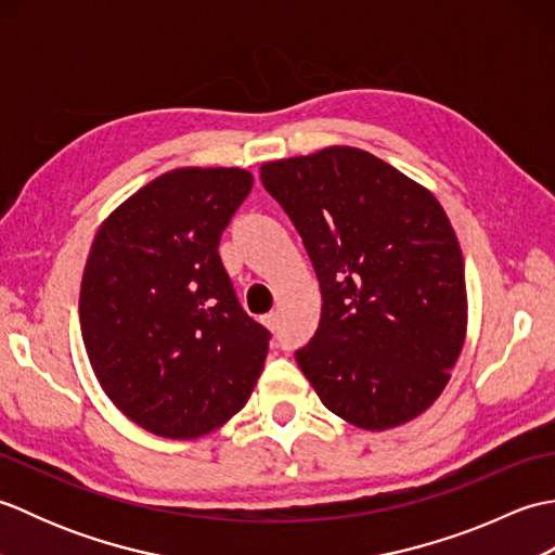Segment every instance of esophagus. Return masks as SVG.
Returning <instances> with one entry per match:
<instances>
[{"instance_id": "obj_1", "label": "esophagus", "mask_w": 555, "mask_h": 555, "mask_svg": "<svg viewBox=\"0 0 555 555\" xmlns=\"http://www.w3.org/2000/svg\"><path fill=\"white\" fill-rule=\"evenodd\" d=\"M264 326L269 328L271 334H276V332H279V314H276V312L267 314V317H264Z\"/></svg>"}]
</instances>
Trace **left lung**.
I'll return each instance as SVG.
<instances>
[{
	"label": "left lung",
	"instance_id": "1",
	"mask_svg": "<svg viewBox=\"0 0 555 555\" xmlns=\"http://www.w3.org/2000/svg\"><path fill=\"white\" fill-rule=\"evenodd\" d=\"M259 176L320 279V326L296 352L317 396L367 431L420 417L467 336L463 250L441 203L350 145L264 162Z\"/></svg>",
	"mask_w": 555,
	"mask_h": 555
}]
</instances>
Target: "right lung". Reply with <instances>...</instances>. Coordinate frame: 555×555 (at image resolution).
I'll list each match as a JSON object with an SVG mask.
<instances>
[{"label": "right lung", "mask_w": 555, "mask_h": 555, "mask_svg": "<svg viewBox=\"0 0 555 555\" xmlns=\"http://www.w3.org/2000/svg\"><path fill=\"white\" fill-rule=\"evenodd\" d=\"M253 188L238 167L157 176L100 223L80 281V334L102 391L164 439H197L241 412L269 332L235 300L219 257Z\"/></svg>", "instance_id": "right-lung-1"}]
</instances>
